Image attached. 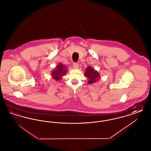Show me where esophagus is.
<instances>
[{"label": "esophagus", "mask_w": 151, "mask_h": 151, "mask_svg": "<svg viewBox=\"0 0 151 151\" xmlns=\"http://www.w3.org/2000/svg\"><path fill=\"white\" fill-rule=\"evenodd\" d=\"M79 63H74L73 64V67L75 69H77V68H79Z\"/></svg>", "instance_id": "obj_1"}]
</instances>
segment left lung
<instances>
[{"label":"left lung","mask_w":151,"mask_h":151,"mask_svg":"<svg viewBox=\"0 0 151 151\" xmlns=\"http://www.w3.org/2000/svg\"><path fill=\"white\" fill-rule=\"evenodd\" d=\"M85 76L88 79V84H92L95 82L97 81L98 79L100 78V75L99 73L96 71L92 67H88L86 68V71L84 73Z\"/></svg>","instance_id":"obj_1"}]
</instances>
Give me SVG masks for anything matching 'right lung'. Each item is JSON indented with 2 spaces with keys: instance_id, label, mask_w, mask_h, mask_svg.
<instances>
[{
  "instance_id": "add662e5",
  "label": "right lung",
  "mask_w": 151,
  "mask_h": 151,
  "mask_svg": "<svg viewBox=\"0 0 151 151\" xmlns=\"http://www.w3.org/2000/svg\"><path fill=\"white\" fill-rule=\"evenodd\" d=\"M68 70L66 69L65 65L60 63L57 65L55 69L51 72V76L55 80L58 81L62 79V77L65 76Z\"/></svg>"
}]
</instances>
